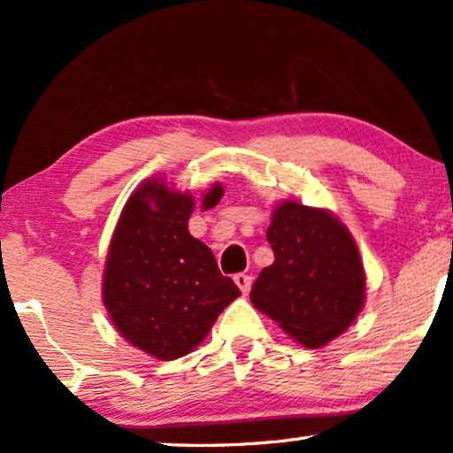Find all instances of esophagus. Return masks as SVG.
<instances>
[{"label":"esophagus","mask_w":453,"mask_h":453,"mask_svg":"<svg viewBox=\"0 0 453 453\" xmlns=\"http://www.w3.org/2000/svg\"><path fill=\"white\" fill-rule=\"evenodd\" d=\"M233 280L241 288V293H243V295L250 293V288H251V276L250 274H243V272H239V274L233 276Z\"/></svg>","instance_id":"1"}]
</instances>
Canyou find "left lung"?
Wrapping results in <instances>:
<instances>
[{
	"label": "left lung",
	"instance_id": "obj_1",
	"mask_svg": "<svg viewBox=\"0 0 453 453\" xmlns=\"http://www.w3.org/2000/svg\"><path fill=\"white\" fill-rule=\"evenodd\" d=\"M265 237L274 262L253 284V307L305 349H321L349 330L365 307L367 278L346 225L330 210L284 200Z\"/></svg>",
	"mask_w": 453,
	"mask_h": 453
}]
</instances>
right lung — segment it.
I'll return each instance as SVG.
<instances>
[{
    "mask_svg": "<svg viewBox=\"0 0 453 453\" xmlns=\"http://www.w3.org/2000/svg\"><path fill=\"white\" fill-rule=\"evenodd\" d=\"M220 183L202 194V210L220 202ZM189 191L150 177L127 197L111 237L103 303L119 336L158 361L197 349L241 290L222 276L214 253L191 237Z\"/></svg>",
    "mask_w": 453,
    "mask_h": 453,
    "instance_id": "right-lung-1",
    "label": "right lung"
}]
</instances>
